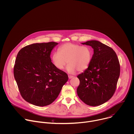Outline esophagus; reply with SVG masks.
<instances>
[{
  "mask_svg": "<svg viewBox=\"0 0 134 134\" xmlns=\"http://www.w3.org/2000/svg\"><path fill=\"white\" fill-rule=\"evenodd\" d=\"M73 77H74L73 76H72V75H68V78H69V79H72V78H73Z\"/></svg>",
  "mask_w": 134,
  "mask_h": 134,
  "instance_id": "1",
  "label": "esophagus"
}]
</instances>
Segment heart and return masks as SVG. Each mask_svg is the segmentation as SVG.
Returning a JSON list of instances; mask_svg holds the SVG:
<instances>
[{
	"label": "heart",
	"instance_id": "1",
	"mask_svg": "<svg viewBox=\"0 0 134 134\" xmlns=\"http://www.w3.org/2000/svg\"><path fill=\"white\" fill-rule=\"evenodd\" d=\"M93 49L88 46H81L72 43H67L60 46L58 52L52 55V61L58 69H63L68 63L66 70L68 73L74 74L77 70L86 69L92 59Z\"/></svg>",
	"mask_w": 134,
	"mask_h": 134
}]
</instances>
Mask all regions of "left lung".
<instances>
[{"mask_svg":"<svg viewBox=\"0 0 134 134\" xmlns=\"http://www.w3.org/2000/svg\"><path fill=\"white\" fill-rule=\"evenodd\" d=\"M82 44L91 46L94 54L88 67L77 76L80 83L77 93L85 104L100 105L110 100L116 91L120 76L119 62L111 48L98 41Z\"/></svg>","mask_w":134,"mask_h":134,"instance_id":"1","label":"left lung"}]
</instances>
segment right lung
<instances>
[{
	"label": "right lung",
	"instance_id": "obj_1",
	"mask_svg": "<svg viewBox=\"0 0 134 134\" xmlns=\"http://www.w3.org/2000/svg\"><path fill=\"white\" fill-rule=\"evenodd\" d=\"M58 43H37L18 52L14 75L22 98L34 105L44 107L58 97L67 82V74L51 62L50 54Z\"/></svg>",
	"mask_w": 134,
	"mask_h": 134
}]
</instances>
